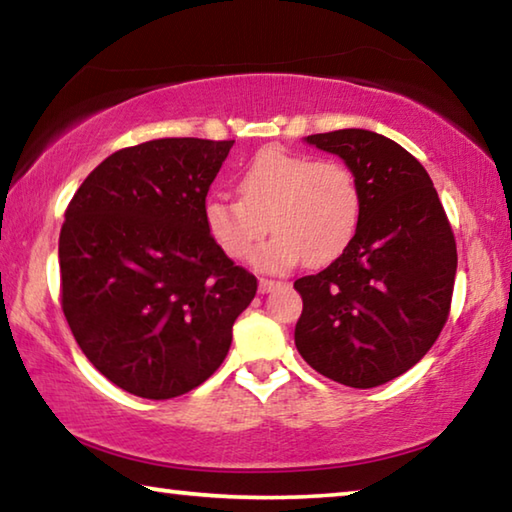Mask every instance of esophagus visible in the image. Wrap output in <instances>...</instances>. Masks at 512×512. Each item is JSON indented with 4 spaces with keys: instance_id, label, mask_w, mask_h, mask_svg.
Listing matches in <instances>:
<instances>
[{
    "instance_id": "obj_1",
    "label": "esophagus",
    "mask_w": 512,
    "mask_h": 512,
    "mask_svg": "<svg viewBox=\"0 0 512 512\" xmlns=\"http://www.w3.org/2000/svg\"><path fill=\"white\" fill-rule=\"evenodd\" d=\"M282 282H277V280H268V277H262V280H259V291L262 293H268V291H273V289H277L280 287Z\"/></svg>"
}]
</instances>
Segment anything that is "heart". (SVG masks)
Returning <instances> with one entry per match:
<instances>
[{"label":"heart","mask_w":512,"mask_h":512,"mask_svg":"<svg viewBox=\"0 0 512 512\" xmlns=\"http://www.w3.org/2000/svg\"><path fill=\"white\" fill-rule=\"evenodd\" d=\"M237 189L241 198H207L205 228L225 255L246 259L271 225L275 237L253 257L264 271H284L302 259L309 266L334 262L359 230L361 187L341 160L264 149L241 173Z\"/></svg>","instance_id":"b5f03b06"}]
</instances>
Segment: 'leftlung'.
Wrapping results in <instances>:
<instances>
[{
	"instance_id": "left-lung-1",
	"label": "left lung",
	"mask_w": 512,
	"mask_h": 512,
	"mask_svg": "<svg viewBox=\"0 0 512 512\" xmlns=\"http://www.w3.org/2000/svg\"><path fill=\"white\" fill-rule=\"evenodd\" d=\"M307 142L354 171L363 212L348 250L293 282L302 296L296 348L320 375L375 388L413 368L443 332L456 239L429 173L397 142L363 128Z\"/></svg>"
}]
</instances>
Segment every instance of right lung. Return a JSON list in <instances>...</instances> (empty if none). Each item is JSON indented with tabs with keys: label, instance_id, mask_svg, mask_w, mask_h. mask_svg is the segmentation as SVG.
Masks as SVG:
<instances>
[{
	"label": "right lung",
	"instance_id": "add662e5",
	"mask_svg": "<svg viewBox=\"0 0 512 512\" xmlns=\"http://www.w3.org/2000/svg\"><path fill=\"white\" fill-rule=\"evenodd\" d=\"M235 140L164 137L108 155L60 228V305L112 384L171 400L221 366L257 277L223 253L203 207Z\"/></svg>",
	"mask_w": 512,
	"mask_h": 512
}]
</instances>
